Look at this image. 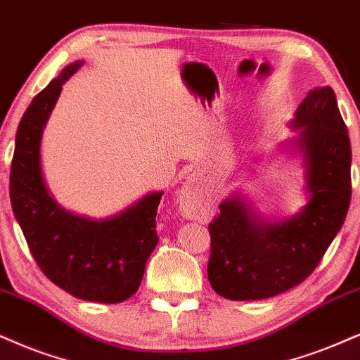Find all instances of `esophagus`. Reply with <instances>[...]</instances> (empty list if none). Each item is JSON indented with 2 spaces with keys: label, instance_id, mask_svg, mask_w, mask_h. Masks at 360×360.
Wrapping results in <instances>:
<instances>
[{
  "label": "esophagus",
  "instance_id": "esophagus-1",
  "mask_svg": "<svg viewBox=\"0 0 360 360\" xmlns=\"http://www.w3.org/2000/svg\"><path fill=\"white\" fill-rule=\"evenodd\" d=\"M179 203H180V210L187 217L197 219V217H200L203 214L202 200L193 188L185 187L181 190L179 195Z\"/></svg>",
  "mask_w": 360,
  "mask_h": 360
}]
</instances>
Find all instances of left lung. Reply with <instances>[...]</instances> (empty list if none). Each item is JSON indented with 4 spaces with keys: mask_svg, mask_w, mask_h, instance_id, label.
Here are the masks:
<instances>
[{
    "mask_svg": "<svg viewBox=\"0 0 360 360\" xmlns=\"http://www.w3.org/2000/svg\"><path fill=\"white\" fill-rule=\"evenodd\" d=\"M302 153L309 202L287 220L267 221L240 195L210 221L208 281L230 300H259L304 282L342 227L350 205V140L330 86L309 91L290 122Z\"/></svg>",
    "mask_w": 360,
    "mask_h": 360,
    "instance_id": "obj_1",
    "label": "left lung"
}]
</instances>
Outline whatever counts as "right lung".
<instances>
[{"label": "right lung", "mask_w": 360, "mask_h": 360, "mask_svg": "<svg viewBox=\"0 0 360 360\" xmlns=\"http://www.w3.org/2000/svg\"><path fill=\"white\" fill-rule=\"evenodd\" d=\"M83 61L68 65L39 91L16 131L10 172L13 214L28 247L50 281L77 299L118 304L139 290L150 254L158 243L157 208L163 192H152L105 220L75 215L58 205L41 172L43 128L63 83Z\"/></svg>", "instance_id": "obj_1"}]
</instances>
